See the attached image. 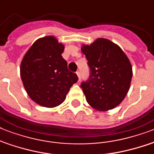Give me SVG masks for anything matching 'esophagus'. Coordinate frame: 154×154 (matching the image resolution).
I'll return each instance as SVG.
<instances>
[{"label":"esophagus","mask_w":154,"mask_h":154,"mask_svg":"<svg viewBox=\"0 0 154 154\" xmlns=\"http://www.w3.org/2000/svg\"><path fill=\"white\" fill-rule=\"evenodd\" d=\"M77 75L78 77V79L81 80V72H80V71H77Z\"/></svg>","instance_id":"1"}]
</instances>
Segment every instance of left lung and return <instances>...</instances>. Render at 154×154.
I'll list each match as a JSON object with an SVG mask.
<instances>
[{"instance_id":"1","label":"left lung","mask_w":154,"mask_h":154,"mask_svg":"<svg viewBox=\"0 0 154 154\" xmlns=\"http://www.w3.org/2000/svg\"><path fill=\"white\" fill-rule=\"evenodd\" d=\"M90 73L81 85L87 102L99 111L112 109L124 100L129 91L133 71L131 63L117 45L98 38L83 45Z\"/></svg>"}]
</instances>
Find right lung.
<instances>
[{"mask_svg":"<svg viewBox=\"0 0 154 154\" xmlns=\"http://www.w3.org/2000/svg\"><path fill=\"white\" fill-rule=\"evenodd\" d=\"M64 49L53 36L42 37L32 44L20 64V77L28 95L44 107L60 105L78 80L68 69L61 56Z\"/></svg>","mask_w":154,"mask_h":154,"instance_id":"obj_1","label":"right lung"}]
</instances>
